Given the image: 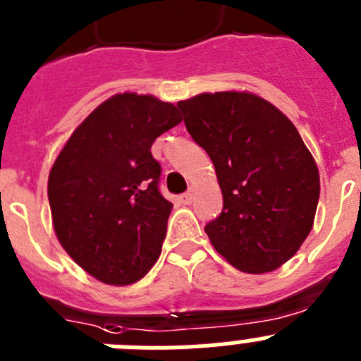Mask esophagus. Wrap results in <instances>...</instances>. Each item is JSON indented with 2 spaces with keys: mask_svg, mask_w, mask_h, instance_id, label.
Instances as JSON below:
<instances>
[{
  "mask_svg": "<svg viewBox=\"0 0 361 361\" xmlns=\"http://www.w3.org/2000/svg\"><path fill=\"white\" fill-rule=\"evenodd\" d=\"M180 200H183L184 204H191V200H193V191H186L183 197H180Z\"/></svg>",
  "mask_w": 361,
  "mask_h": 361,
  "instance_id": "1",
  "label": "esophagus"
}]
</instances>
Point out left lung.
Here are the masks:
<instances>
[{
  "mask_svg": "<svg viewBox=\"0 0 361 361\" xmlns=\"http://www.w3.org/2000/svg\"><path fill=\"white\" fill-rule=\"evenodd\" d=\"M177 106L224 199L204 228L213 247L244 273L279 269L311 233L320 197L318 166L298 130L251 92H204Z\"/></svg>",
  "mask_w": 361,
  "mask_h": 361,
  "instance_id": "obj_1",
  "label": "left lung"
}]
</instances>
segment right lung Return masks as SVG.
Wrapping results in <instances>:
<instances>
[{
    "mask_svg": "<svg viewBox=\"0 0 361 361\" xmlns=\"http://www.w3.org/2000/svg\"><path fill=\"white\" fill-rule=\"evenodd\" d=\"M183 121L155 95H111L73 130L49 175L57 240L108 286L141 280L157 262L173 204L159 193L153 141Z\"/></svg>",
    "mask_w": 361,
    "mask_h": 361,
    "instance_id": "add662e5",
    "label": "right lung"
}]
</instances>
